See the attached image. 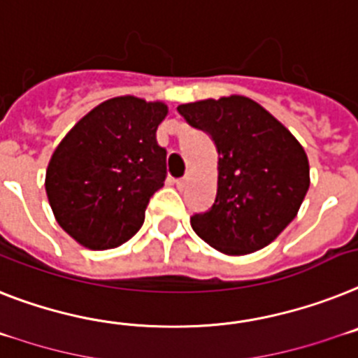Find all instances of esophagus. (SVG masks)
<instances>
[{
    "mask_svg": "<svg viewBox=\"0 0 358 358\" xmlns=\"http://www.w3.org/2000/svg\"><path fill=\"white\" fill-rule=\"evenodd\" d=\"M185 185H187V176H184V178H178V180H176V187H178V189H184Z\"/></svg>",
    "mask_w": 358,
    "mask_h": 358,
    "instance_id": "esophagus-1",
    "label": "esophagus"
}]
</instances>
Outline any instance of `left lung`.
<instances>
[{
  "label": "left lung",
  "instance_id": "obj_1",
  "mask_svg": "<svg viewBox=\"0 0 358 358\" xmlns=\"http://www.w3.org/2000/svg\"><path fill=\"white\" fill-rule=\"evenodd\" d=\"M178 113L209 134L218 151L215 203L191 216L194 233L225 255H248L271 244L295 218L309 189L302 145L245 96L184 103Z\"/></svg>",
  "mask_w": 358,
  "mask_h": 358
}]
</instances>
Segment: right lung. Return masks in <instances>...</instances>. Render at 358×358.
<instances>
[{
  "instance_id": "right-lung-1",
  "label": "right lung",
  "mask_w": 358,
  "mask_h": 358,
  "mask_svg": "<svg viewBox=\"0 0 358 358\" xmlns=\"http://www.w3.org/2000/svg\"><path fill=\"white\" fill-rule=\"evenodd\" d=\"M167 105L118 96L85 114L56 147L45 189L63 231L89 249L133 238L164 185L167 151L156 129Z\"/></svg>"
}]
</instances>
